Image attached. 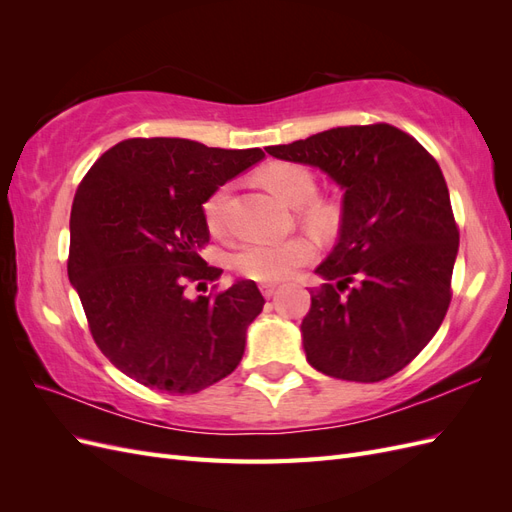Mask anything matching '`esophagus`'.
<instances>
[{"mask_svg":"<svg viewBox=\"0 0 512 512\" xmlns=\"http://www.w3.org/2000/svg\"><path fill=\"white\" fill-rule=\"evenodd\" d=\"M275 290H277V282H262V284H260V292L265 294L267 299H271V297H273Z\"/></svg>","mask_w":512,"mask_h":512,"instance_id":"34e87169","label":"esophagus"}]
</instances>
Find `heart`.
<instances>
[{
    "mask_svg": "<svg viewBox=\"0 0 512 512\" xmlns=\"http://www.w3.org/2000/svg\"><path fill=\"white\" fill-rule=\"evenodd\" d=\"M258 179L286 205L299 209L301 222L316 232H331L339 220V207L329 198L316 196V179L312 170L292 164L275 162L260 170ZM226 185L213 190L203 203L207 228L213 235H222L226 228ZM316 247L305 235H294L284 241H247L230 254V267L245 280L282 282L297 273L314 258Z\"/></svg>",
    "mask_w": 512,
    "mask_h": 512,
    "instance_id": "heart-1",
    "label": "heart"
}]
</instances>
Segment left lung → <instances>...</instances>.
<instances>
[{"mask_svg": "<svg viewBox=\"0 0 512 512\" xmlns=\"http://www.w3.org/2000/svg\"><path fill=\"white\" fill-rule=\"evenodd\" d=\"M273 158L318 166L344 188L339 239L316 269L301 322L314 369L380 382L436 335L451 305L459 228L438 162L389 123L318 132L267 147Z\"/></svg>", "mask_w": 512, "mask_h": 512, "instance_id": "8db88e82", "label": "left lung"}]
</instances>
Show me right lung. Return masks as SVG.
<instances>
[{
	"label": "right lung",
	"mask_w": 512,
	"mask_h": 512,
	"mask_svg": "<svg viewBox=\"0 0 512 512\" xmlns=\"http://www.w3.org/2000/svg\"><path fill=\"white\" fill-rule=\"evenodd\" d=\"M262 158L258 147L128 138L79 183L68 277L96 346L132 380L192 395L237 369L247 324L265 305L258 286L241 280L196 299L188 286L222 275L198 254L209 243L205 198Z\"/></svg>",
	"instance_id": "obj_1"
}]
</instances>
